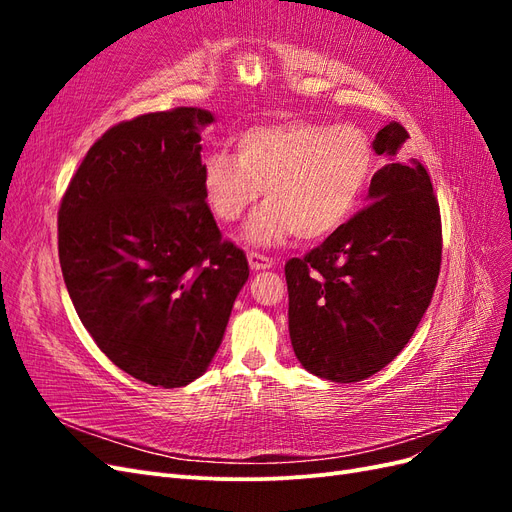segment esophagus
I'll return each instance as SVG.
<instances>
[{"label": "esophagus", "mask_w": 512, "mask_h": 512, "mask_svg": "<svg viewBox=\"0 0 512 512\" xmlns=\"http://www.w3.org/2000/svg\"><path fill=\"white\" fill-rule=\"evenodd\" d=\"M247 262H250V267L254 271H265V269H271L275 265V260L260 254V252H247Z\"/></svg>", "instance_id": "obj_1"}]
</instances>
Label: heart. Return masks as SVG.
Returning <instances> with one entry per match:
<instances>
[{"label":"heart","instance_id":"b5f03b06","mask_svg":"<svg viewBox=\"0 0 512 512\" xmlns=\"http://www.w3.org/2000/svg\"><path fill=\"white\" fill-rule=\"evenodd\" d=\"M367 134L312 119L260 123L237 136V156L211 151L203 162L205 198L220 222H237L265 190L267 205L247 226L256 245L329 237L359 205L371 175Z\"/></svg>","mask_w":512,"mask_h":512}]
</instances>
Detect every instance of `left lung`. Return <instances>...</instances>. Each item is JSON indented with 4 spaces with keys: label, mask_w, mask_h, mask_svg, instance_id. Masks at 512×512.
Here are the masks:
<instances>
[{
    "label": "left lung",
    "mask_w": 512,
    "mask_h": 512,
    "mask_svg": "<svg viewBox=\"0 0 512 512\" xmlns=\"http://www.w3.org/2000/svg\"><path fill=\"white\" fill-rule=\"evenodd\" d=\"M406 138L399 123L378 132L374 149L391 164L371 177L369 205L312 252L286 262L294 354L331 382H359L389 365L438 284L440 207L423 164L395 160Z\"/></svg>",
    "instance_id": "1"
}]
</instances>
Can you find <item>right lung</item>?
Segmentation results:
<instances>
[{
  "label": "right lung",
  "mask_w": 512,
  "mask_h": 512,
  "mask_svg": "<svg viewBox=\"0 0 512 512\" xmlns=\"http://www.w3.org/2000/svg\"><path fill=\"white\" fill-rule=\"evenodd\" d=\"M203 108L121 121L91 145L57 213L76 314L119 369L177 389L218 352L250 267L203 190Z\"/></svg>",
  "instance_id": "1"
}]
</instances>
